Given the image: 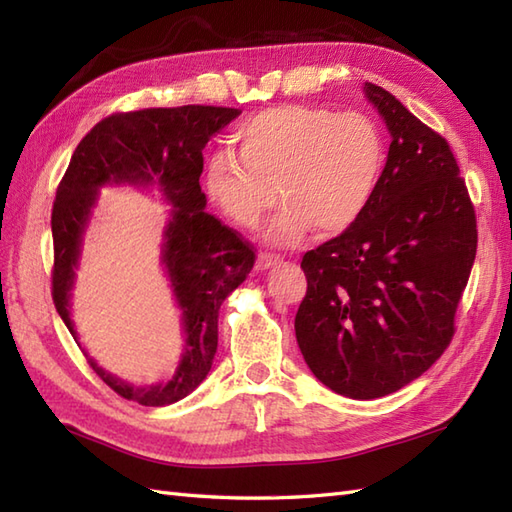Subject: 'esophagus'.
Returning a JSON list of instances; mask_svg holds the SVG:
<instances>
[{
	"label": "esophagus",
	"instance_id": "esophagus-1",
	"mask_svg": "<svg viewBox=\"0 0 512 512\" xmlns=\"http://www.w3.org/2000/svg\"><path fill=\"white\" fill-rule=\"evenodd\" d=\"M281 262H284V257H281V255L262 253V255L257 257V270H268V268H273V266H277Z\"/></svg>",
	"mask_w": 512,
	"mask_h": 512
}]
</instances>
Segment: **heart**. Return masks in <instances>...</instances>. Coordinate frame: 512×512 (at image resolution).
I'll use <instances>...</instances> for the list:
<instances>
[{"instance_id":"heart-1","label":"heart","mask_w":512,"mask_h":512,"mask_svg":"<svg viewBox=\"0 0 512 512\" xmlns=\"http://www.w3.org/2000/svg\"><path fill=\"white\" fill-rule=\"evenodd\" d=\"M237 151L206 162L204 189L237 226H262L279 200L273 239L295 244L314 226L321 235L350 228L374 198L385 167V138L361 112L277 105L239 125Z\"/></svg>"}]
</instances>
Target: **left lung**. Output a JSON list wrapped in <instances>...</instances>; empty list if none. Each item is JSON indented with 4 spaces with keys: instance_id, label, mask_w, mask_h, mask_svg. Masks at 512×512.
Masks as SVG:
<instances>
[{
    "instance_id": "left-lung-1",
    "label": "left lung",
    "mask_w": 512,
    "mask_h": 512,
    "mask_svg": "<svg viewBox=\"0 0 512 512\" xmlns=\"http://www.w3.org/2000/svg\"><path fill=\"white\" fill-rule=\"evenodd\" d=\"M391 134L374 198L339 237L308 250L295 317L299 350L347 398L394 394L422 376L455 334L477 250V220L447 140L394 94L365 83Z\"/></svg>"
}]
</instances>
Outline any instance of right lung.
Segmentation results:
<instances>
[{
    "mask_svg": "<svg viewBox=\"0 0 512 512\" xmlns=\"http://www.w3.org/2000/svg\"><path fill=\"white\" fill-rule=\"evenodd\" d=\"M239 116L235 107L182 105L118 112L96 123L74 149L52 204V301L76 341L70 290L83 231L105 184H158L173 206L162 264L182 310L184 352L169 383L132 387L90 365L125 400L165 407L198 387L217 350V312L255 264V248L204 211L200 187L206 143Z\"/></svg>",
    "mask_w": 512,
    "mask_h": 512,
    "instance_id": "obj_1",
    "label": "right lung"
}]
</instances>
